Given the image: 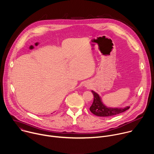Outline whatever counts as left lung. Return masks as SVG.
<instances>
[{
    "mask_svg": "<svg viewBox=\"0 0 154 154\" xmlns=\"http://www.w3.org/2000/svg\"><path fill=\"white\" fill-rule=\"evenodd\" d=\"M92 94L94 96V100L91 107H90V110L94 115L99 116H110L116 115L117 114L124 112L128 110L130 107L129 106L125 108H109L104 106L98 94L94 91L91 90Z\"/></svg>",
    "mask_w": 154,
    "mask_h": 154,
    "instance_id": "8db88e82",
    "label": "left lung"
}]
</instances>
